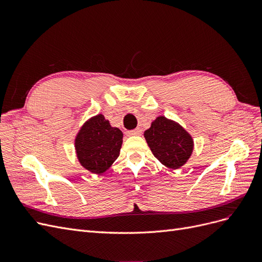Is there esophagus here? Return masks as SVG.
I'll return each mask as SVG.
<instances>
[{"instance_id": "34e87169", "label": "esophagus", "mask_w": 262, "mask_h": 262, "mask_svg": "<svg viewBox=\"0 0 262 262\" xmlns=\"http://www.w3.org/2000/svg\"><path fill=\"white\" fill-rule=\"evenodd\" d=\"M141 133H142V130L140 128H137V129L130 130V131L126 132V134H128V136H140Z\"/></svg>"}]
</instances>
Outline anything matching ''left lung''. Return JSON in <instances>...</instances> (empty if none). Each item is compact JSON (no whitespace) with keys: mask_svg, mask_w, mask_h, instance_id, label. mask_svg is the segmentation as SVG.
I'll use <instances>...</instances> for the list:
<instances>
[{"mask_svg":"<svg viewBox=\"0 0 262 262\" xmlns=\"http://www.w3.org/2000/svg\"><path fill=\"white\" fill-rule=\"evenodd\" d=\"M153 155L166 167L178 169L184 166L193 150V140L182 126L164 116L157 117L144 132Z\"/></svg>","mask_w":262,"mask_h":262,"instance_id":"1","label":"left lung"}]
</instances>
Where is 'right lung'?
Wrapping results in <instances>:
<instances>
[{
	"label": "right lung",
	"mask_w": 262,
	"mask_h": 262,
	"mask_svg": "<svg viewBox=\"0 0 262 262\" xmlns=\"http://www.w3.org/2000/svg\"><path fill=\"white\" fill-rule=\"evenodd\" d=\"M123 134L102 115L89 119L75 138L80 164L93 173L105 172L120 154Z\"/></svg>",
	"instance_id": "right-lung-1"
}]
</instances>
